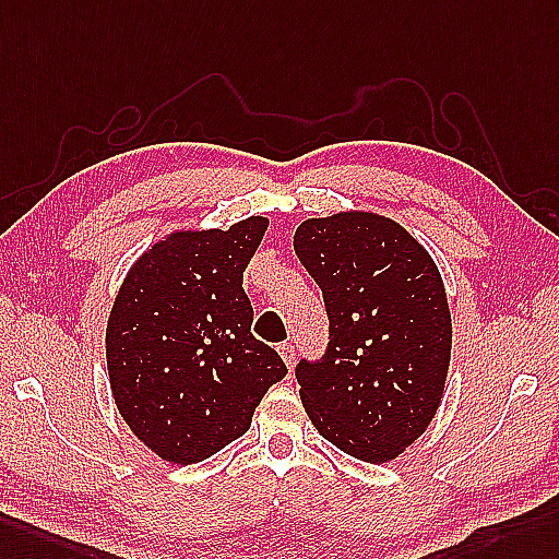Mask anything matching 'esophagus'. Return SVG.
Instances as JSON below:
<instances>
[{
    "label": "esophagus",
    "instance_id": "34e87169",
    "mask_svg": "<svg viewBox=\"0 0 559 559\" xmlns=\"http://www.w3.org/2000/svg\"><path fill=\"white\" fill-rule=\"evenodd\" d=\"M277 350H280V356H282V360H284V365L289 367H294V360H296V350H294V346L292 344H280L277 346Z\"/></svg>",
    "mask_w": 559,
    "mask_h": 559
}]
</instances>
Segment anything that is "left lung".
<instances>
[{"label": "left lung", "mask_w": 559, "mask_h": 559, "mask_svg": "<svg viewBox=\"0 0 559 559\" xmlns=\"http://www.w3.org/2000/svg\"><path fill=\"white\" fill-rule=\"evenodd\" d=\"M330 318L322 360H301V401L322 437L362 462L399 457L437 415L453 324L429 251L391 217L344 211L294 235Z\"/></svg>", "instance_id": "1"}]
</instances>
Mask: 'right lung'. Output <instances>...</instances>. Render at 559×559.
<instances>
[{
	"mask_svg": "<svg viewBox=\"0 0 559 559\" xmlns=\"http://www.w3.org/2000/svg\"><path fill=\"white\" fill-rule=\"evenodd\" d=\"M267 217L229 229H177L128 270L106 324L120 417L146 448L194 465L243 437L267 389L287 374L251 334L243 270Z\"/></svg>",
	"mask_w": 559,
	"mask_h": 559,
	"instance_id": "add662e5",
	"label": "right lung"
}]
</instances>
